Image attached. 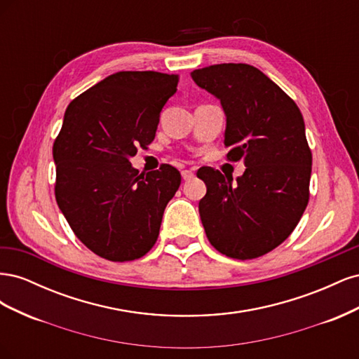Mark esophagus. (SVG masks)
Returning <instances> with one entry per match:
<instances>
[{
	"label": "esophagus",
	"instance_id": "1",
	"mask_svg": "<svg viewBox=\"0 0 359 359\" xmlns=\"http://www.w3.org/2000/svg\"><path fill=\"white\" fill-rule=\"evenodd\" d=\"M181 177H182V180H184V181H189V180H191V178L194 177V172H193V170L186 169V170H182V172H181Z\"/></svg>",
	"mask_w": 359,
	"mask_h": 359
}]
</instances>
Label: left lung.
Here are the masks:
<instances>
[{
  "mask_svg": "<svg viewBox=\"0 0 359 359\" xmlns=\"http://www.w3.org/2000/svg\"><path fill=\"white\" fill-rule=\"evenodd\" d=\"M201 88L220 99L226 114L227 160H244L232 184L201 168L206 184L199 214L211 245L232 259H256L295 229L310 198L311 149L297 103L248 64H215L191 72Z\"/></svg>",
  "mask_w": 359,
  "mask_h": 359,
  "instance_id": "8db88e82",
  "label": "left lung"
}]
</instances>
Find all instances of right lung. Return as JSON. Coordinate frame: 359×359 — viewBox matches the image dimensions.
Listing matches in <instances>:
<instances>
[{
  "instance_id": "add662e5",
  "label": "right lung",
  "mask_w": 359,
  "mask_h": 359,
  "mask_svg": "<svg viewBox=\"0 0 359 359\" xmlns=\"http://www.w3.org/2000/svg\"><path fill=\"white\" fill-rule=\"evenodd\" d=\"M178 81L158 72H118L64 114L52 148L57 203L82 244L111 262L139 259L154 247L181 184L178 169L166 163L147 175L130 165L137 148L154 140Z\"/></svg>"
}]
</instances>
